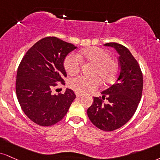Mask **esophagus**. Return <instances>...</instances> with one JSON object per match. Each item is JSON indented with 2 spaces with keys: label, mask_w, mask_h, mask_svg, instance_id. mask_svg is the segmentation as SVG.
Listing matches in <instances>:
<instances>
[{
  "label": "esophagus",
  "mask_w": 160,
  "mask_h": 160,
  "mask_svg": "<svg viewBox=\"0 0 160 160\" xmlns=\"http://www.w3.org/2000/svg\"><path fill=\"white\" fill-rule=\"evenodd\" d=\"M76 96H77V97H78V98H80L81 96H82V94H80V93H78V92H76Z\"/></svg>",
  "instance_id": "esophagus-1"
}]
</instances>
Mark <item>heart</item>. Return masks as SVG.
Masks as SVG:
<instances>
[{"instance_id": "heart-1", "label": "heart", "mask_w": 160, "mask_h": 160, "mask_svg": "<svg viewBox=\"0 0 160 160\" xmlns=\"http://www.w3.org/2000/svg\"><path fill=\"white\" fill-rule=\"evenodd\" d=\"M82 61L93 65L92 78L78 76L69 79L68 87L78 93H88L98 87L100 80L104 84L113 82L118 76V62L112 58L107 51L98 47H92L82 50L78 56L69 54L64 60V68L70 75H74L80 71Z\"/></svg>"}]
</instances>
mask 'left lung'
<instances>
[{
	"instance_id": "left-lung-1",
	"label": "left lung",
	"mask_w": 160,
	"mask_h": 160,
	"mask_svg": "<svg viewBox=\"0 0 160 160\" xmlns=\"http://www.w3.org/2000/svg\"><path fill=\"white\" fill-rule=\"evenodd\" d=\"M104 45L114 48L118 53L120 72L115 83L101 92L102 98L94 97L87 115L98 128L113 131L126 124L135 113L142 98L143 77L138 62L126 47L115 42Z\"/></svg>"
}]
</instances>
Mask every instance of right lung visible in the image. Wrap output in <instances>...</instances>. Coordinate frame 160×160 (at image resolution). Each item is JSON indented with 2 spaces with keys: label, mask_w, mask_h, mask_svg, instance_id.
Instances as JSON below:
<instances>
[{
  "label": "right lung",
  "mask_w": 160,
  "mask_h": 160,
  "mask_svg": "<svg viewBox=\"0 0 160 160\" xmlns=\"http://www.w3.org/2000/svg\"><path fill=\"white\" fill-rule=\"evenodd\" d=\"M76 48L72 44L48 36L34 44L19 64L17 98L25 115L40 126H51L61 121L76 98L70 88L63 94H52L57 82L65 84V58Z\"/></svg>",
  "instance_id": "obj_1"
}]
</instances>
